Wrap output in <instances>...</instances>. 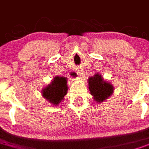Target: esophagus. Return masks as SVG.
<instances>
[{
	"mask_svg": "<svg viewBox=\"0 0 149 149\" xmlns=\"http://www.w3.org/2000/svg\"><path fill=\"white\" fill-rule=\"evenodd\" d=\"M83 73H84V71H83V70L81 69V68H80V69H79L77 70V73L79 75V76H82Z\"/></svg>",
	"mask_w": 149,
	"mask_h": 149,
	"instance_id": "1",
	"label": "esophagus"
}]
</instances>
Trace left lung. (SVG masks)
Listing matches in <instances>:
<instances>
[{
	"label": "left lung",
	"instance_id": "1",
	"mask_svg": "<svg viewBox=\"0 0 149 149\" xmlns=\"http://www.w3.org/2000/svg\"><path fill=\"white\" fill-rule=\"evenodd\" d=\"M88 88L90 93L96 103H102L113 93L114 88L113 84L104 81L101 74L96 73L93 76L88 78Z\"/></svg>",
	"mask_w": 149,
	"mask_h": 149
}]
</instances>
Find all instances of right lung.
<instances>
[{
  "label": "right lung",
  "mask_w": 149,
  "mask_h": 149,
  "mask_svg": "<svg viewBox=\"0 0 149 149\" xmlns=\"http://www.w3.org/2000/svg\"><path fill=\"white\" fill-rule=\"evenodd\" d=\"M68 78L55 76L52 81L41 90L42 96L51 103L53 106H58L68 93Z\"/></svg>",
  "instance_id": "add662e5"
}]
</instances>
